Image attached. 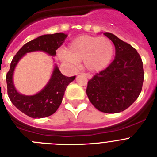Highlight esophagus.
Listing matches in <instances>:
<instances>
[{"instance_id": "1", "label": "esophagus", "mask_w": 157, "mask_h": 157, "mask_svg": "<svg viewBox=\"0 0 157 157\" xmlns=\"http://www.w3.org/2000/svg\"><path fill=\"white\" fill-rule=\"evenodd\" d=\"M85 75L86 76V77L88 78H92V75H91L90 74H88V73H86Z\"/></svg>"}]
</instances>
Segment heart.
<instances>
[{"label":"heart","instance_id":"b5f03b06","mask_svg":"<svg viewBox=\"0 0 157 157\" xmlns=\"http://www.w3.org/2000/svg\"><path fill=\"white\" fill-rule=\"evenodd\" d=\"M114 55V46L105 37L80 36L69 44L67 49L60 52V58L72 67L83 60V64L90 71H100L106 67Z\"/></svg>","mask_w":157,"mask_h":157}]
</instances>
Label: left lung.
Returning <instances> with one entry per match:
<instances>
[{
    "label": "left lung",
    "mask_w": 157,
    "mask_h": 157,
    "mask_svg": "<svg viewBox=\"0 0 157 157\" xmlns=\"http://www.w3.org/2000/svg\"><path fill=\"white\" fill-rule=\"evenodd\" d=\"M116 48L114 60L89 80L86 94L92 105L105 113L126 110L138 98L144 81L143 63L135 48L113 34L104 33Z\"/></svg>",
    "instance_id": "8db88e82"
}]
</instances>
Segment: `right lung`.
Listing matches in <instances>:
<instances>
[{
  "label": "right lung",
  "mask_w": 157,
  "mask_h": 157,
  "mask_svg": "<svg viewBox=\"0 0 157 157\" xmlns=\"http://www.w3.org/2000/svg\"><path fill=\"white\" fill-rule=\"evenodd\" d=\"M67 34L56 33L45 34L26 43L15 55L7 73V90L9 99L23 113L31 118L48 117L56 112L62 102L67 86L74 81L75 76L67 77L62 74L57 66H55L50 80L45 88L32 96H26L17 92L14 86L12 76L19 59L27 52L43 51L50 56L56 55V50L64 41Z\"/></svg>",
  "instance_id": "1"
}]
</instances>
